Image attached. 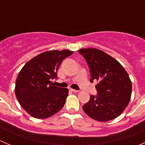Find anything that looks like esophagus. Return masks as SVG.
<instances>
[{
    "mask_svg": "<svg viewBox=\"0 0 145 145\" xmlns=\"http://www.w3.org/2000/svg\"><path fill=\"white\" fill-rule=\"evenodd\" d=\"M70 90L74 92V93H77V92H78V90H74V89H72V88H70Z\"/></svg>",
    "mask_w": 145,
    "mask_h": 145,
    "instance_id": "34e87169",
    "label": "esophagus"
}]
</instances>
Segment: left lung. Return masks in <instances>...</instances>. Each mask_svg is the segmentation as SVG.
Returning a JSON list of instances; mask_svg holds the SVG:
<instances>
[{"mask_svg":"<svg viewBox=\"0 0 145 145\" xmlns=\"http://www.w3.org/2000/svg\"><path fill=\"white\" fill-rule=\"evenodd\" d=\"M90 69V81L95 86L97 95H91L83 106L85 113L98 121H107L118 117L124 111L131 97L132 83L123 66L103 51L95 48L81 49Z\"/></svg>","mask_w":145,"mask_h":145,"instance_id":"8db88e82","label":"left lung"}]
</instances>
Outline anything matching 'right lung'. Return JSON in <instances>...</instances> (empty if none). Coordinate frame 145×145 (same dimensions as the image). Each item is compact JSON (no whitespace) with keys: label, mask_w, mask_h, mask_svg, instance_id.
I'll list each match as a JSON object with an SVG mask.
<instances>
[{"label":"right lung","mask_w":145,"mask_h":145,"mask_svg":"<svg viewBox=\"0 0 145 145\" xmlns=\"http://www.w3.org/2000/svg\"><path fill=\"white\" fill-rule=\"evenodd\" d=\"M73 53L68 50H50L32 58L17 76L15 95L22 107L33 117L46 118L61 110L68 96L67 88L55 86L62 60Z\"/></svg>","instance_id":"obj_1"}]
</instances>
